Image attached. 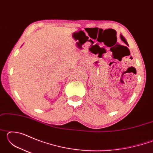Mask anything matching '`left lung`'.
Listing matches in <instances>:
<instances>
[{
	"label": "left lung",
	"mask_w": 153,
	"mask_h": 153,
	"mask_svg": "<svg viewBox=\"0 0 153 153\" xmlns=\"http://www.w3.org/2000/svg\"><path fill=\"white\" fill-rule=\"evenodd\" d=\"M120 38H121V40L123 41V42L126 44V45H128V42H127V41H126V40L125 39V38L123 37V36H122V35H121L120 36Z\"/></svg>",
	"instance_id": "obj_1"
}]
</instances>
